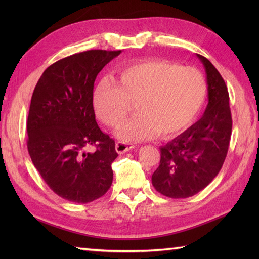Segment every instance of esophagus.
Here are the masks:
<instances>
[{
	"label": "esophagus",
	"mask_w": 259,
	"mask_h": 259,
	"mask_svg": "<svg viewBox=\"0 0 259 259\" xmlns=\"http://www.w3.org/2000/svg\"><path fill=\"white\" fill-rule=\"evenodd\" d=\"M134 148L135 146L133 144H125V142H122V141H118L117 144H115V150H117V152L120 153V155H122V153L134 149Z\"/></svg>",
	"instance_id": "34e87169"
}]
</instances>
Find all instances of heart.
I'll use <instances>...</instances> for the list:
<instances>
[{
  "label": "heart",
  "mask_w": 259,
  "mask_h": 259,
  "mask_svg": "<svg viewBox=\"0 0 259 259\" xmlns=\"http://www.w3.org/2000/svg\"><path fill=\"white\" fill-rule=\"evenodd\" d=\"M207 92L199 70L166 61H149L125 69L115 79L101 80L93 91V108L104 124L120 125L136 104L135 118L117 130L122 141L133 142L157 134H177L191 123Z\"/></svg>",
  "instance_id": "1"
}]
</instances>
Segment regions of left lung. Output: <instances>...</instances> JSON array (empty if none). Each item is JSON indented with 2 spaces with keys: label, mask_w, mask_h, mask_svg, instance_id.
Returning a JSON list of instances; mask_svg holds the SVG:
<instances>
[{
  "label": "left lung",
  "mask_w": 259,
  "mask_h": 259,
  "mask_svg": "<svg viewBox=\"0 0 259 259\" xmlns=\"http://www.w3.org/2000/svg\"><path fill=\"white\" fill-rule=\"evenodd\" d=\"M197 57L207 74V108L196 123L160 147V163L151 178L158 192L174 199L194 196L211 183L223 167L232 136L226 83L208 59Z\"/></svg>",
  "instance_id": "left-lung-1"
}]
</instances>
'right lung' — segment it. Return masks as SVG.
I'll return each instance as SVG.
<instances>
[{"label":"right lung","mask_w":259,"mask_h":259,"mask_svg":"<svg viewBox=\"0 0 259 259\" xmlns=\"http://www.w3.org/2000/svg\"><path fill=\"white\" fill-rule=\"evenodd\" d=\"M121 51L89 50L59 60L37 81L27 115V150L50 189L87 203L112 184L114 140L103 134L93 110L98 73ZM96 146V151L85 148Z\"/></svg>","instance_id":"add662e5"}]
</instances>
